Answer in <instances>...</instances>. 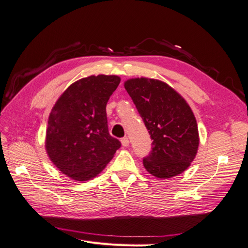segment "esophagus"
I'll return each mask as SVG.
<instances>
[{
  "instance_id": "34e87169",
  "label": "esophagus",
  "mask_w": 248,
  "mask_h": 248,
  "mask_svg": "<svg viewBox=\"0 0 248 248\" xmlns=\"http://www.w3.org/2000/svg\"><path fill=\"white\" fill-rule=\"evenodd\" d=\"M121 142H122V146H123V147L129 146V140H128V138H127V137L123 138V139L121 140Z\"/></svg>"
}]
</instances>
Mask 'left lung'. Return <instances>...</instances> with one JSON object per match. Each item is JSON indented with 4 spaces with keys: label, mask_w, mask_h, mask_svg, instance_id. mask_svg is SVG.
I'll return each mask as SVG.
<instances>
[{
    "label": "left lung",
    "mask_w": 248,
    "mask_h": 248,
    "mask_svg": "<svg viewBox=\"0 0 248 248\" xmlns=\"http://www.w3.org/2000/svg\"><path fill=\"white\" fill-rule=\"evenodd\" d=\"M125 89L136 106L152 141L142 163L150 174L168 179L183 172L199 147L196 118L186 101L166 82L132 78Z\"/></svg>",
    "instance_id": "1"
}]
</instances>
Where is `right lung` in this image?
Here are the masks:
<instances>
[{
  "label": "right lung",
  "mask_w": 248,
  "mask_h": 248,
  "mask_svg": "<svg viewBox=\"0 0 248 248\" xmlns=\"http://www.w3.org/2000/svg\"><path fill=\"white\" fill-rule=\"evenodd\" d=\"M117 76H91L74 82L48 118L46 148L52 163L78 181L97 176L121 142L108 132L107 103L120 84Z\"/></svg>",
  "instance_id": "obj_1"
}]
</instances>
